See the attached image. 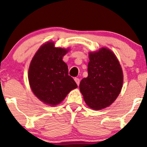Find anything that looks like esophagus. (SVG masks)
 Instances as JSON below:
<instances>
[{"mask_svg": "<svg viewBox=\"0 0 147 147\" xmlns=\"http://www.w3.org/2000/svg\"><path fill=\"white\" fill-rule=\"evenodd\" d=\"M74 80H75V82H76V84H78V86H79V84H80V79H78V78H75V79H74Z\"/></svg>", "mask_w": 147, "mask_h": 147, "instance_id": "1", "label": "esophagus"}]
</instances>
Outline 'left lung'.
Listing matches in <instances>:
<instances>
[{
    "label": "left lung",
    "instance_id": "8db88e82",
    "mask_svg": "<svg viewBox=\"0 0 147 147\" xmlns=\"http://www.w3.org/2000/svg\"><path fill=\"white\" fill-rule=\"evenodd\" d=\"M88 76L81 80L80 90L87 106L100 110L110 106L121 92L123 71L117 57L107 47L89 53Z\"/></svg>",
    "mask_w": 147,
    "mask_h": 147
}]
</instances>
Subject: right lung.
Returning <instances> with one entry per match:
<instances>
[{
	"label": "right lung",
	"instance_id": "right-lung-1",
	"mask_svg": "<svg viewBox=\"0 0 147 147\" xmlns=\"http://www.w3.org/2000/svg\"><path fill=\"white\" fill-rule=\"evenodd\" d=\"M48 41L39 47L28 69V81L35 97L45 105L56 106L61 103L78 85L68 75L67 65L63 60L69 48L55 47Z\"/></svg>",
	"mask_w": 147,
	"mask_h": 147
}]
</instances>
